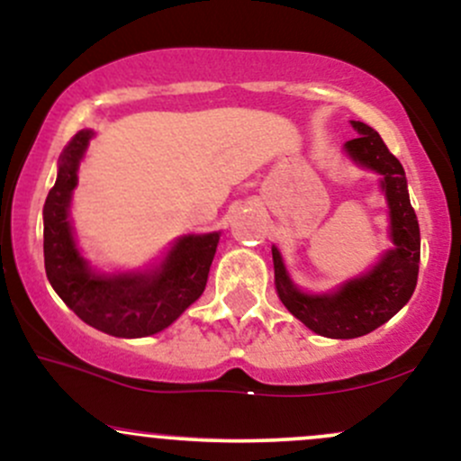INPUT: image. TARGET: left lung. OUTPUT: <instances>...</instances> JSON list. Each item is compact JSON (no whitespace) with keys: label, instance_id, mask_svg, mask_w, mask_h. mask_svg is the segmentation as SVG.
Segmentation results:
<instances>
[{"label":"left lung","instance_id":"left-lung-1","mask_svg":"<svg viewBox=\"0 0 461 461\" xmlns=\"http://www.w3.org/2000/svg\"><path fill=\"white\" fill-rule=\"evenodd\" d=\"M352 126L358 131V138L348 141L346 150L354 161L383 175L396 247L367 276L350 280L332 295H304L297 291L273 247L276 288L282 304L312 332L330 339H354L376 330L411 300L418 285L420 227L409 201L402 164L389 153L372 126L363 122H352Z\"/></svg>","mask_w":461,"mask_h":461}]
</instances>
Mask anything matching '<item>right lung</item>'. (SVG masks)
Instances as JSON below:
<instances>
[{
	"mask_svg": "<svg viewBox=\"0 0 461 461\" xmlns=\"http://www.w3.org/2000/svg\"><path fill=\"white\" fill-rule=\"evenodd\" d=\"M91 131H80L60 153L57 184L43 205L45 273L54 291L89 326L113 337H149L164 330L196 302L207 285L219 231L185 236L159 271L100 277L76 251L68 207L78 181V161Z\"/></svg>",
	"mask_w": 461,
	"mask_h": 461,
	"instance_id": "obj_1",
	"label": "right lung"
}]
</instances>
